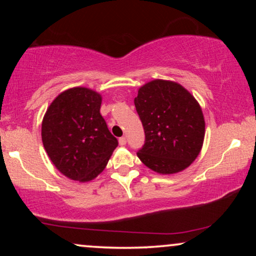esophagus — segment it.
<instances>
[{
	"mask_svg": "<svg viewBox=\"0 0 256 256\" xmlns=\"http://www.w3.org/2000/svg\"><path fill=\"white\" fill-rule=\"evenodd\" d=\"M118 143H120V146H124L126 143H127V138H126L124 136H122V138H118Z\"/></svg>",
	"mask_w": 256,
	"mask_h": 256,
	"instance_id": "esophagus-1",
	"label": "esophagus"
}]
</instances>
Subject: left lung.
<instances>
[{
	"label": "left lung",
	"instance_id": "left-lung-1",
	"mask_svg": "<svg viewBox=\"0 0 256 256\" xmlns=\"http://www.w3.org/2000/svg\"><path fill=\"white\" fill-rule=\"evenodd\" d=\"M144 128L141 162L162 174L186 169L200 152L205 136L202 108L183 86L169 80H152L138 90L134 100Z\"/></svg>",
	"mask_w": 256,
	"mask_h": 256
}]
</instances>
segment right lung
Wrapping results in <instances>:
<instances>
[{"label":"right lung","instance_id":"right-lung-1","mask_svg":"<svg viewBox=\"0 0 256 256\" xmlns=\"http://www.w3.org/2000/svg\"><path fill=\"white\" fill-rule=\"evenodd\" d=\"M101 99L92 90L73 87L59 94L44 115L42 141L45 152L70 180H94L118 144L100 114Z\"/></svg>","mask_w":256,"mask_h":256}]
</instances>
